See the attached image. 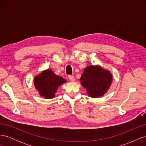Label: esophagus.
<instances>
[{"mask_svg": "<svg viewBox=\"0 0 146 146\" xmlns=\"http://www.w3.org/2000/svg\"><path fill=\"white\" fill-rule=\"evenodd\" d=\"M68 78L69 79V80H70L71 82H74L75 80V78L73 76H69Z\"/></svg>", "mask_w": 146, "mask_h": 146, "instance_id": "34e87169", "label": "esophagus"}]
</instances>
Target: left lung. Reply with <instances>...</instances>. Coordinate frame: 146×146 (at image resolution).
<instances>
[{
  "instance_id": "1",
  "label": "left lung",
  "mask_w": 146,
  "mask_h": 146,
  "mask_svg": "<svg viewBox=\"0 0 146 146\" xmlns=\"http://www.w3.org/2000/svg\"><path fill=\"white\" fill-rule=\"evenodd\" d=\"M82 85L86 88L88 94L96 98L102 96L111 85V74L99 66H88L80 78Z\"/></svg>"
}]
</instances>
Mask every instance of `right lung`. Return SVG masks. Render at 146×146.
Returning a JSON list of instances; mask_svg holds the SVG:
<instances>
[{
	"instance_id": "obj_1",
	"label": "right lung",
	"mask_w": 146,
	"mask_h": 146,
	"mask_svg": "<svg viewBox=\"0 0 146 146\" xmlns=\"http://www.w3.org/2000/svg\"><path fill=\"white\" fill-rule=\"evenodd\" d=\"M66 80L47 69L42 72L34 79L35 86L41 96L47 99L54 98L55 93L61 84Z\"/></svg>"
}]
</instances>
